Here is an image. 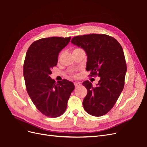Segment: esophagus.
<instances>
[{
  "mask_svg": "<svg viewBox=\"0 0 147 147\" xmlns=\"http://www.w3.org/2000/svg\"><path fill=\"white\" fill-rule=\"evenodd\" d=\"M74 86L76 87H78L79 86H80V82H74Z\"/></svg>",
  "mask_w": 147,
  "mask_h": 147,
  "instance_id": "esophagus-1",
  "label": "esophagus"
}]
</instances>
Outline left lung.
Here are the masks:
<instances>
[{
  "label": "left lung",
  "instance_id": "left-lung-1",
  "mask_svg": "<svg viewBox=\"0 0 147 147\" xmlns=\"http://www.w3.org/2000/svg\"><path fill=\"white\" fill-rule=\"evenodd\" d=\"M71 41L86 52V70L90 71V76L100 78L95 87L88 80L82 83L87 89L84 109L93 116L105 115L115 105L125 86L127 67L122 47L106 34L76 36Z\"/></svg>",
  "mask_w": 147,
  "mask_h": 147
}]
</instances>
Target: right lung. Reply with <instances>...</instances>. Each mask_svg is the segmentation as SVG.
Segmentation results:
<instances>
[{
    "mask_svg": "<svg viewBox=\"0 0 147 147\" xmlns=\"http://www.w3.org/2000/svg\"><path fill=\"white\" fill-rule=\"evenodd\" d=\"M70 40V36L41 38L32 42L26 53L23 74L27 93L37 109L48 117L63 114L74 89L72 82L63 79L57 83L49 76L59 53Z\"/></svg>",
    "mask_w": 147,
    "mask_h": 147,
    "instance_id": "add662e5",
    "label": "right lung"
}]
</instances>
